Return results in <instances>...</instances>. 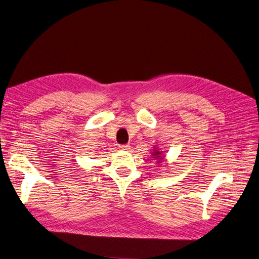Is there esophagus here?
Returning <instances> with one entry per match:
<instances>
[{
  "instance_id": "34e87169",
  "label": "esophagus",
  "mask_w": 259,
  "mask_h": 259,
  "mask_svg": "<svg viewBox=\"0 0 259 259\" xmlns=\"http://www.w3.org/2000/svg\"><path fill=\"white\" fill-rule=\"evenodd\" d=\"M119 149H120V150H128V149H130V146L129 145H120L119 146Z\"/></svg>"
}]
</instances>
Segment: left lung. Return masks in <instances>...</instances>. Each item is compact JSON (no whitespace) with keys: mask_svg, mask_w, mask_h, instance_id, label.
Segmentation results:
<instances>
[{"mask_svg":"<svg viewBox=\"0 0 259 259\" xmlns=\"http://www.w3.org/2000/svg\"><path fill=\"white\" fill-rule=\"evenodd\" d=\"M161 153H162V151H159L158 149H154V150H153V154H152V155L155 156V157H154L155 159H158V162H160V161L162 160V157L160 156Z\"/></svg>","mask_w":259,"mask_h":259,"instance_id":"8db88e82","label":"left lung"}]
</instances>
